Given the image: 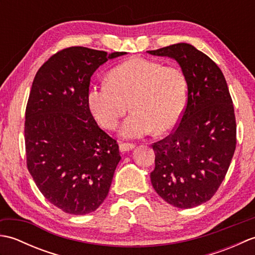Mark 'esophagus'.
<instances>
[{
    "label": "esophagus",
    "instance_id": "obj_1",
    "mask_svg": "<svg viewBox=\"0 0 255 255\" xmlns=\"http://www.w3.org/2000/svg\"><path fill=\"white\" fill-rule=\"evenodd\" d=\"M134 147H136V144L133 143H121L119 144V149H121L122 152H126V151H129V150H132Z\"/></svg>",
    "mask_w": 255,
    "mask_h": 255
}]
</instances>
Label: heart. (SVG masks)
Here are the masks:
<instances>
[{"mask_svg":"<svg viewBox=\"0 0 255 255\" xmlns=\"http://www.w3.org/2000/svg\"><path fill=\"white\" fill-rule=\"evenodd\" d=\"M88 100L96 121L106 129H115L131 104L133 113L121 134L140 138L176 126L186 107L187 82L181 69L132 58L114 68L110 81L92 86Z\"/></svg>","mask_w":255,"mask_h":255,"instance_id":"b5f03b06","label":"heart"}]
</instances>
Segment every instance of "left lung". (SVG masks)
<instances>
[{
    "instance_id": "left-lung-1",
    "label": "left lung",
    "mask_w": 255,
    "mask_h": 255,
    "mask_svg": "<svg viewBox=\"0 0 255 255\" xmlns=\"http://www.w3.org/2000/svg\"><path fill=\"white\" fill-rule=\"evenodd\" d=\"M150 55L170 57L187 82L186 107L177 127L152 144L154 191L178 208H193L217 192L237 144V124L228 85L219 67L194 46L181 42Z\"/></svg>"
}]
</instances>
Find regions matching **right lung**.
I'll return each mask as SVG.
<instances>
[{
	"instance_id": "obj_1",
	"label": "right lung",
	"mask_w": 255,
	"mask_h": 255,
	"mask_svg": "<svg viewBox=\"0 0 255 255\" xmlns=\"http://www.w3.org/2000/svg\"><path fill=\"white\" fill-rule=\"evenodd\" d=\"M125 53L66 48L32 81L25 113L27 167L48 202L67 214L99 208L122 159L116 140L95 122L88 97L96 69Z\"/></svg>"
}]
</instances>
